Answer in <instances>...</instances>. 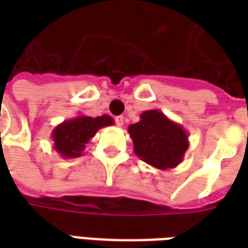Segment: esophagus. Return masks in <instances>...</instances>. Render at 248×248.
I'll return each mask as SVG.
<instances>
[{"label": "esophagus", "mask_w": 248, "mask_h": 248, "mask_svg": "<svg viewBox=\"0 0 248 248\" xmlns=\"http://www.w3.org/2000/svg\"><path fill=\"white\" fill-rule=\"evenodd\" d=\"M124 117L122 115H118V117H115V124H117V126H124Z\"/></svg>", "instance_id": "1"}]
</instances>
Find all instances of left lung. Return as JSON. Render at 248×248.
I'll list each match as a JSON object with an SVG mask.
<instances>
[{"mask_svg":"<svg viewBox=\"0 0 248 248\" xmlns=\"http://www.w3.org/2000/svg\"><path fill=\"white\" fill-rule=\"evenodd\" d=\"M140 118V122L130 124L127 130L135 154L159 170L177 167L190 145L182 124L169 119L159 110H146Z\"/></svg>","mask_w":248,"mask_h":248,"instance_id":"8db88e82","label":"left lung"}]
</instances>
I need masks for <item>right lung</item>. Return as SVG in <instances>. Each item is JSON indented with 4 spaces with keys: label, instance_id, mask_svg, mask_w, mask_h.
I'll return each mask as SVG.
<instances>
[{
    "label": "right lung",
    "instance_id": "obj_1",
    "mask_svg": "<svg viewBox=\"0 0 248 248\" xmlns=\"http://www.w3.org/2000/svg\"><path fill=\"white\" fill-rule=\"evenodd\" d=\"M114 119L110 115L87 117L78 115L76 118L63 121L51 131L54 150L62 158H78L83 154L85 147L97 131L106 126H111Z\"/></svg>",
    "mask_w": 248,
    "mask_h": 248
}]
</instances>
